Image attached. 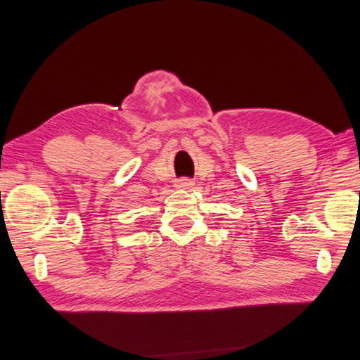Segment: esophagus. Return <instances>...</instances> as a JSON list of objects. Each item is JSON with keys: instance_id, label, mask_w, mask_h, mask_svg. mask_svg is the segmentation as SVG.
Wrapping results in <instances>:
<instances>
[{"instance_id": "1", "label": "esophagus", "mask_w": 360, "mask_h": 360, "mask_svg": "<svg viewBox=\"0 0 360 360\" xmlns=\"http://www.w3.org/2000/svg\"><path fill=\"white\" fill-rule=\"evenodd\" d=\"M194 185V182L190 178H181L176 181V187L179 188H191Z\"/></svg>"}]
</instances>
